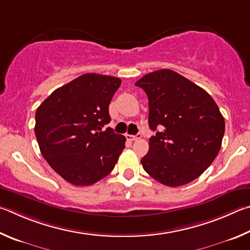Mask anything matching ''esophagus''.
<instances>
[{
	"label": "esophagus",
	"instance_id": "34e87169",
	"mask_svg": "<svg viewBox=\"0 0 250 250\" xmlns=\"http://www.w3.org/2000/svg\"><path fill=\"white\" fill-rule=\"evenodd\" d=\"M142 136H143V135H142V133H138L137 135H135V136H134V135H127V138L129 139V141H137V139H139V138H142Z\"/></svg>",
	"mask_w": 250,
	"mask_h": 250
}]
</instances>
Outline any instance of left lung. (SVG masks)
<instances>
[{"label": "left lung", "instance_id": "1", "mask_svg": "<svg viewBox=\"0 0 250 250\" xmlns=\"http://www.w3.org/2000/svg\"><path fill=\"white\" fill-rule=\"evenodd\" d=\"M135 85L146 92L148 123L156 132L142 159L144 170L168 187L193 181L211 166L222 146L225 121L215 101L169 69L148 73Z\"/></svg>", "mask_w": 250, "mask_h": 250}]
</instances>
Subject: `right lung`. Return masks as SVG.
<instances>
[{"label": "right lung", "mask_w": 250, "mask_h": 250, "mask_svg": "<svg viewBox=\"0 0 250 250\" xmlns=\"http://www.w3.org/2000/svg\"><path fill=\"white\" fill-rule=\"evenodd\" d=\"M121 79L85 73L58 87L36 111L39 149L48 165L74 186L106 177L125 148V137L111 127L108 105Z\"/></svg>", "instance_id": "1"}]
</instances>
